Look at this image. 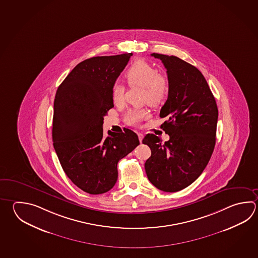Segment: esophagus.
I'll list each match as a JSON object with an SVG mask.
<instances>
[{
    "instance_id": "1",
    "label": "esophagus",
    "mask_w": 258,
    "mask_h": 258,
    "mask_svg": "<svg viewBox=\"0 0 258 258\" xmlns=\"http://www.w3.org/2000/svg\"><path fill=\"white\" fill-rule=\"evenodd\" d=\"M138 137H139V140H140V141H142V139H143V134L141 133V132H139L138 133Z\"/></svg>"
}]
</instances>
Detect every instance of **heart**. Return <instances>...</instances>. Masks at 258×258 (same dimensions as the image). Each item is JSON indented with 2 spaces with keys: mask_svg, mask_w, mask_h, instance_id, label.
Listing matches in <instances>:
<instances>
[{
  "mask_svg": "<svg viewBox=\"0 0 258 258\" xmlns=\"http://www.w3.org/2000/svg\"><path fill=\"white\" fill-rule=\"evenodd\" d=\"M124 78L127 85L142 87V100L156 107L164 101L169 91V81L163 74L156 73V69L144 60H138L127 68ZM112 99L115 105H122L125 100V88L117 84L113 88ZM148 117L146 109L132 110L126 114V121L131 126H137Z\"/></svg>",
  "mask_w": 258,
  "mask_h": 258,
  "instance_id": "obj_1",
  "label": "heart"
}]
</instances>
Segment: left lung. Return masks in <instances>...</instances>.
Returning a JSON list of instances; mask_svg holds the SVG:
<instances>
[{
	"label": "left lung",
	"mask_w": 258,
	"mask_h": 258,
	"mask_svg": "<svg viewBox=\"0 0 258 258\" xmlns=\"http://www.w3.org/2000/svg\"><path fill=\"white\" fill-rule=\"evenodd\" d=\"M167 69L169 94L160 117L161 127L170 136L147 134L143 144L151 148L145 162L148 179L159 190L174 192L191 184L208 164L215 146L218 108L203 74L183 60L161 54Z\"/></svg>",
	"instance_id": "obj_1"
}]
</instances>
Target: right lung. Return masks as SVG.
<instances>
[{
  "label": "right lung",
  "instance_id": "add662e5",
  "mask_svg": "<svg viewBox=\"0 0 258 258\" xmlns=\"http://www.w3.org/2000/svg\"><path fill=\"white\" fill-rule=\"evenodd\" d=\"M132 53L95 56L76 66L57 88L52 137L64 173L90 195L111 190L117 162L139 144L132 130L103 134V120L114 107L112 91Z\"/></svg>",
  "mask_w": 258,
  "mask_h": 258
}]
</instances>
